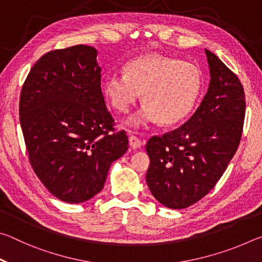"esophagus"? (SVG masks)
Segmentation results:
<instances>
[{"label": "esophagus", "mask_w": 262, "mask_h": 262, "mask_svg": "<svg viewBox=\"0 0 262 262\" xmlns=\"http://www.w3.org/2000/svg\"><path fill=\"white\" fill-rule=\"evenodd\" d=\"M129 145L133 149H140L142 147V141L139 139V137L132 135L129 137Z\"/></svg>", "instance_id": "34e87169"}]
</instances>
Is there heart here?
<instances>
[{"instance_id":"1","label":"heart","mask_w":262,"mask_h":262,"mask_svg":"<svg viewBox=\"0 0 262 262\" xmlns=\"http://www.w3.org/2000/svg\"><path fill=\"white\" fill-rule=\"evenodd\" d=\"M201 89L202 75L196 66L159 54L136 57L125 66V74L113 73L104 82L106 98L120 113H127L143 94L145 105L128 119L135 127L157 121L171 126L184 120Z\"/></svg>"}]
</instances>
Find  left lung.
<instances>
[{"instance_id":"1","label":"left lung","mask_w":262,"mask_h":262,"mask_svg":"<svg viewBox=\"0 0 262 262\" xmlns=\"http://www.w3.org/2000/svg\"><path fill=\"white\" fill-rule=\"evenodd\" d=\"M210 83L201 105L183 126L152 136L145 149L150 158V192L171 209L201 200L227 170L241 142L245 92L241 81L214 53L206 50Z\"/></svg>"}]
</instances>
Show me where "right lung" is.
I'll list each match as a JSON object with an SVG mask.
<instances>
[{
  "label": "right lung",
  "mask_w": 262,
  "mask_h": 262,
  "mask_svg": "<svg viewBox=\"0 0 262 262\" xmlns=\"http://www.w3.org/2000/svg\"><path fill=\"white\" fill-rule=\"evenodd\" d=\"M97 51L85 45L46 53L21 86L19 121L29 161L61 201L82 203L104 187L108 168L128 150L100 88Z\"/></svg>",
  "instance_id": "right-lung-1"
}]
</instances>
